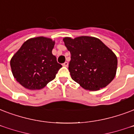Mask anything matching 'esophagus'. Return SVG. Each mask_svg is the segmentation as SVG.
Returning a JSON list of instances; mask_svg holds the SVG:
<instances>
[{
	"instance_id": "34e87169",
	"label": "esophagus",
	"mask_w": 134,
	"mask_h": 134,
	"mask_svg": "<svg viewBox=\"0 0 134 134\" xmlns=\"http://www.w3.org/2000/svg\"><path fill=\"white\" fill-rule=\"evenodd\" d=\"M68 65H69V64H68V63H67V62H65V63H63V66H64V67H67V66H68Z\"/></svg>"
}]
</instances>
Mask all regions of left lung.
<instances>
[{
	"label": "left lung",
	"mask_w": 134,
	"mask_h": 134,
	"mask_svg": "<svg viewBox=\"0 0 134 134\" xmlns=\"http://www.w3.org/2000/svg\"><path fill=\"white\" fill-rule=\"evenodd\" d=\"M63 41L71 53L69 71L71 79L83 88L98 91L114 79L117 56L99 38L82 36L65 37Z\"/></svg>",
	"instance_id": "8db88e82"
}]
</instances>
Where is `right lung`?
<instances>
[{
    "instance_id": "add662e5",
    "label": "right lung",
    "mask_w": 134,
    "mask_h": 134,
    "mask_svg": "<svg viewBox=\"0 0 134 134\" xmlns=\"http://www.w3.org/2000/svg\"><path fill=\"white\" fill-rule=\"evenodd\" d=\"M55 41L50 38H31L22 44L10 60L14 78L25 88L42 89L55 78L62 65L52 53Z\"/></svg>"
}]
</instances>
